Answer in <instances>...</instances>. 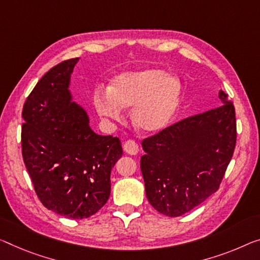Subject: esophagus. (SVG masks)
Returning <instances> with one entry per match:
<instances>
[{
  "label": "esophagus",
  "mask_w": 260,
  "mask_h": 260,
  "mask_svg": "<svg viewBox=\"0 0 260 260\" xmlns=\"http://www.w3.org/2000/svg\"><path fill=\"white\" fill-rule=\"evenodd\" d=\"M123 149H124L125 152L130 155H136L139 151L138 144L135 141H131V139H129V141H126L124 144H123Z\"/></svg>",
  "instance_id": "obj_1"
}]
</instances>
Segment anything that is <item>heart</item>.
I'll return each instance as SVG.
<instances>
[{
    "mask_svg": "<svg viewBox=\"0 0 260 260\" xmlns=\"http://www.w3.org/2000/svg\"><path fill=\"white\" fill-rule=\"evenodd\" d=\"M181 91L180 80L165 71H130L116 75L108 90H95L94 107L100 116L114 121L122 118L123 108L134 107V124L143 133L154 134L175 116Z\"/></svg>",
    "mask_w": 260,
    "mask_h": 260,
    "instance_id": "1",
    "label": "heart"
}]
</instances>
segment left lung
<instances>
[{"label": "left lung", "mask_w": 260, "mask_h": 260, "mask_svg": "<svg viewBox=\"0 0 260 260\" xmlns=\"http://www.w3.org/2000/svg\"><path fill=\"white\" fill-rule=\"evenodd\" d=\"M221 106L145 138L141 170L146 198L170 217L186 214L218 189L236 145V116L223 90Z\"/></svg>", "instance_id": "left-lung-1"}]
</instances>
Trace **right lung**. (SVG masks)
I'll use <instances>...</instances> for the list:
<instances>
[{"instance_id": "1", "label": "right lung", "mask_w": 260, "mask_h": 260, "mask_svg": "<svg viewBox=\"0 0 260 260\" xmlns=\"http://www.w3.org/2000/svg\"><path fill=\"white\" fill-rule=\"evenodd\" d=\"M78 61L52 67L22 111V154L36 194L47 209L74 219L106 205L111 169L123 153L121 141L95 134L86 110L72 101L71 74Z\"/></svg>"}]
</instances>
